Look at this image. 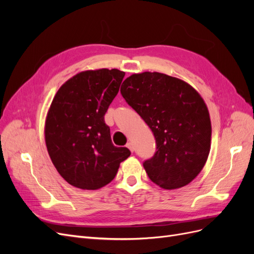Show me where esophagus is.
<instances>
[{
	"mask_svg": "<svg viewBox=\"0 0 254 254\" xmlns=\"http://www.w3.org/2000/svg\"><path fill=\"white\" fill-rule=\"evenodd\" d=\"M127 147L130 149V151H131V152H133V151H134V146H133V144H132L131 142L127 143Z\"/></svg>",
	"mask_w": 254,
	"mask_h": 254,
	"instance_id": "obj_1",
	"label": "esophagus"
}]
</instances>
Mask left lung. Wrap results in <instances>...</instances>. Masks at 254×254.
Here are the masks:
<instances>
[{
	"mask_svg": "<svg viewBox=\"0 0 254 254\" xmlns=\"http://www.w3.org/2000/svg\"><path fill=\"white\" fill-rule=\"evenodd\" d=\"M121 94L153 132L157 150L143 166L149 179L165 190L194 180L211 146L209 111L189 83L158 72L129 76Z\"/></svg>",
	"mask_w": 254,
	"mask_h": 254,
	"instance_id": "left-lung-1",
	"label": "left lung"
}]
</instances>
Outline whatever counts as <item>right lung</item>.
<instances>
[{"mask_svg": "<svg viewBox=\"0 0 254 254\" xmlns=\"http://www.w3.org/2000/svg\"><path fill=\"white\" fill-rule=\"evenodd\" d=\"M124 76L117 68L81 72L63 84L53 99L45 122V143L56 170L75 188L105 187L131 153L112 144L105 123Z\"/></svg>", "mask_w": 254, "mask_h": 254, "instance_id": "1", "label": "right lung"}]
</instances>
